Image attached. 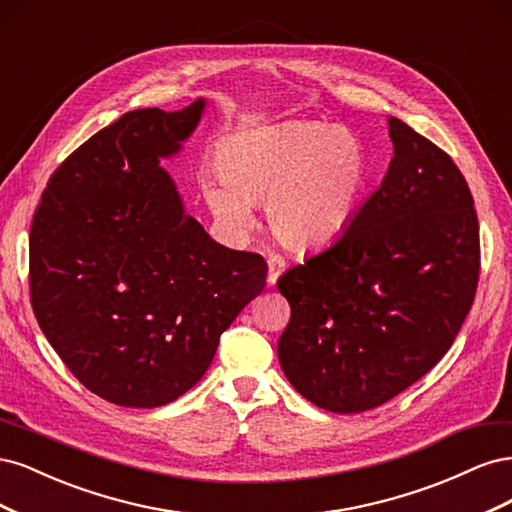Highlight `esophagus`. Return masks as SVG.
I'll return each mask as SVG.
<instances>
[{
	"instance_id": "esophagus-1",
	"label": "esophagus",
	"mask_w": 512,
	"mask_h": 512,
	"mask_svg": "<svg viewBox=\"0 0 512 512\" xmlns=\"http://www.w3.org/2000/svg\"><path fill=\"white\" fill-rule=\"evenodd\" d=\"M267 265H269V273H267V284L269 286H275L277 284V277H280L286 269V262L282 256L277 254H269L267 256Z\"/></svg>"
}]
</instances>
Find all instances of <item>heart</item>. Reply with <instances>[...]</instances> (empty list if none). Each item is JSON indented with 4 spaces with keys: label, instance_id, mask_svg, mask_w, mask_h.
Masks as SVG:
<instances>
[{
    "label": "heart",
    "instance_id": "obj_1",
    "mask_svg": "<svg viewBox=\"0 0 512 512\" xmlns=\"http://www.w3.org/2000/svg\"><path fill=\"white\" fill-rule=\"evenodd\" d=\"M218 177L205 183V198L226 228L247 230L252 205L265 203L273 237L288 250L312 252L337 241L359 218L374 164L352 132L288 121L230 136L218 151Z\"/></svg>",
    "mask_w": 512,
    "mask_h": 512
}]
</instances>
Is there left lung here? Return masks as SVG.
<instances>
[{"label":"left lung","mask_w":512,"mask_h":512,"mask_svg":"<svg viewBox=\"0 0 512 512\" xmlns=\"http://www.w3.org/2000/svg\"><path fill=\"white\" fill-rule=\"evenodd\" d=\"M393 160L327 250L277 288L290 322L277 342L286 378L314 406L378 408L423 378L453 346L480 271L478 220L446 153L389 117Z\"/></svg>","instance_id":"left-lung-1"}]
</instances>
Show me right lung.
<instances>
[{
	"instance_id": "add662e5",
	"label": "right lung",
	"mask_w": 512,
	"mask_h": 512,
	"mask_svg": "<svg viewBox=\"0 0 512 512\" xmlns=\"http://www.w3.org/2000/svg\"><path fill=\"white\" fill-rule=\"evenodd\" d=\"M205 106L138 108L91 136L49 179L29 232L44 337L85 389L117 406L188 393L265 288V258L215 243L160 166Z\"/></svg>"
}]
</instances>
